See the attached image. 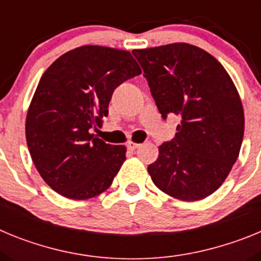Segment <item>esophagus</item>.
Masks as SVG:
<instances>
[{
  "instance_id": "obj_1",
  "label": "esophagus",
  "mask_w": 261,
  "mask_h": 261,
  "mask_svg": "<svg viewBox=\"0 0 261 261\" xmlns=\"http://www.w3.org/2000/svg\"><path fill=\"white\" fill-rule=\"evenodd\" d=\"M126 146H128V149L129 150H137L138 147L141 146V144H136V142H128V145H126Z\"/></svg>"
}]
</instances>
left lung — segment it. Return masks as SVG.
<instances>
[{
    "label": "left lung",
    "mask_w": 261,
    "mask_h": 261,
    "mask_svg": "<svg viewBox=\"0 0 261 261\" xmlns=\"http://www.w3.org/2000/svg\"><path fill=\"white\" fill-rule=\"evenodd\" d=\"M163 119L179 116L176 135L147 166L162 192L197 201L216 192L239 155L244 114L238 90L211 53L187 43L133 49Z\"/></svg>",
    "instance_id": "obj_1"
}]
</instances>
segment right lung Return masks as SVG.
<instances>
[{
	"label": "right lung",
	"instance_id": "obj_1",
	"mask_svg": "<svg viewBox=\"0 0 261 261\" xmlns=\"http://www.w3.org/2000/svg\"><path fill=\"white\" fill-rule=\"evenodd\" d=\"M140 74L128 50L84 45L64 53L41 75L27 111L26 140L32 162L53 191L87 200L112 184L126 147L91 132L102 126L115 89Z\"/></svg>",
	"mask_w": 261,
	"mask_h": 261
}]
</instances>
